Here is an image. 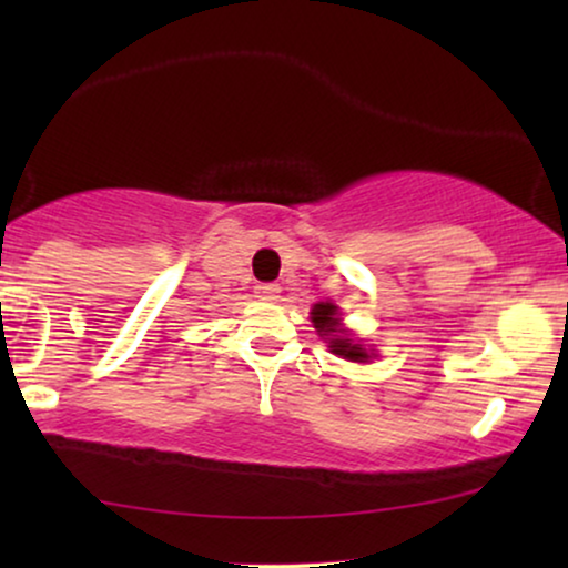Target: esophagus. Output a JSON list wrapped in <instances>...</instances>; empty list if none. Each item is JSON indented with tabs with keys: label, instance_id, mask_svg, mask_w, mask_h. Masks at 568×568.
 <instances>
[{
	"label": "esophagus",
	"instance_id": "obj_1",
	"mask_svg": "<svg viewBox=\"0 0 568 568\" xmlns=\"http://www.w3.org/2000/svg\"><path fill=\"white\" fill-rule=\"evenodd\" d=\"M278 294H282V286L278 284H255V297H261V300H268V302H274V300H278Z\"/></svg>",
	"mask_w": 568,
	"mask_h": 568
}]
</instances>
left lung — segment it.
I'll return each mask as SVG.
<instances>
[{
  "mask_svg": "<svg viewBox=\"0 0 568 568\" xmlns=\"http://www.w3.org/2000/svg\"><path fill=\"white\" fill-rule=\"evenodd\" d=\"M310 321H313L317 336L328 344L333 354L344 356L348 362H369L372 356H375L372 352H367L359 341H354L352 333L341 325L338 307L333 305V302H317L313 313H310Z\"/></svg>",
  "mask_w": 568,
  "mask_h": 568,
  "instance_id": "left-lung-1",
  "label": "left lung"
}]
</instances>
